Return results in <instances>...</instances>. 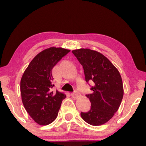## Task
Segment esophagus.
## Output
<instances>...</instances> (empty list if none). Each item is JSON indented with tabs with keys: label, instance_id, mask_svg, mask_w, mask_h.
Returning <instances> with one entry per match:
<instances>
[{
	"label": "esophagus",
	"instance_id": "34e87169",
	"mask_svg": "<svg viewBox=\"0 0 146 146\" xmlns=\"http://www.w3.org/2000/svg\"><path fill=\"white\" fill-rule=\"evenodd\" d=\"M80 93L78 92V91H74V92L71 93V96H72L73 98H78L80 96Z\"/></svg>",
	"mask_w": 146,
	"mask_h": 146
}]
</instances>
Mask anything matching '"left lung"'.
<instances>
[{
  "label": "left lung",
  "instance_id": "1",
  "mask_svg": "<svg viewBox=\"0 0 146 146\" xmlns=\"http://www.w3.org/2000/svg\"><path fill=\"white\" fill-rule=\"evenodd\" d=\"M83 66L86 82H93L92 93L86 96L90 110L81 112L82 118L89 124L100 125L106 123L118 110L123 96V88L119 71L112 63L98 52L88 48L72 50Z\"/></svg>",
  "mask_w": 146,
  "mask_h": 146
}]
</instances>
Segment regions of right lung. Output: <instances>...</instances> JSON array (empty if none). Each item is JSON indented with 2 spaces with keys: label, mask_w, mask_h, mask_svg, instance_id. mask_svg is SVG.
Wrapping results in <instances>:
<instances>
[{
  "label": "right lung",
  "mask_w": 146,
  "mask_h": 146,
  "mask_svg": "<svg viewBox=\"0 0 146 146\" xmlns=\"http://www.w3.org/2000/svg\"><path fill=\"white\" fill-rule=\"evenodd\" d=\"M70 50L50 47L36 56L25 70L21 80L22 101L35 122L46 125L56 118L66 95L53 90L54 66Z\"/></svg>",
  "instance_id": "1"
}]
</instances>
